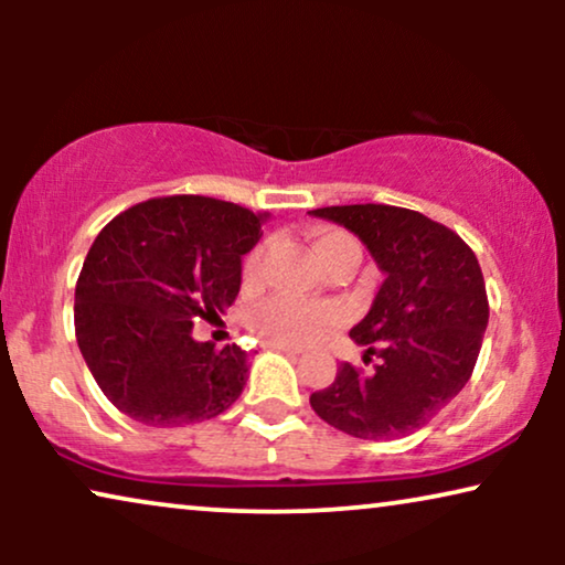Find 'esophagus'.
Listing matches in <instances>:
<instances>
[{"label": "esophagus", "instance_id": "34e87169", "mask_svg": "<svg viewBox=\"0 0 565 565\" xmlns=\"http://www.w3.org/2000/svg\"><path fill=\"white\" fill-rule=\"evenodd\" d=\"M267 347H269V350H277V352L288 354V358H298V354H300V350H296V347H288V344H275V342H267Z\"/></svg>", "mask_w": 565, "mask_h": 565}]
</instances>
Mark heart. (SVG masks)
Wrapping results in <instances>:
<instances>
[{"mask_svg": "<svg viewBox=\"0 0 565 565\" xmlns=\"http://www.w3.org/2000/svg\"><path fill=\"white\" fill-rule=\"evenodd\" d=\"M311 242L319 252L321 262L327 267L334 265L347 254H360V246L347 231L339 228H316L311 234ZM267 246L262 244L254 249L244 262V280L257 282L265 269ZM344 319L342 308L331 303H308V300L298 298H275L257 308L252 316V329L257 331L262 339L275 344H288V347H303L313 344L319 339L339 327Z\"/></svg>", "mask_w": 565, "mask_h": 565, "instance_id": "1", "label": "heart"}]
</instances>
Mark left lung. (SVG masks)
<instances>
[{"mask_svg":"<svg viewBox=\"0 0 565 565\" xmlns=\"http://www.w3.org/2000/svg\"><path fill=\"white\" fill-rule=\"evenodd\" d=\"M365 244L385 275L352 342L375 354L373 373L342 362L334 383L311 396L323 422L360 439L388 443L422 429L466 388L489 327L476 254L427 215L396 205L308 211Z\"/></svg>","mask_w":565,"mask_h":565,"instance_id":"left-lung-1","label":"left lung"}]
</instances>
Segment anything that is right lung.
Segmentation results:
<instances>
[{"mask_svg":"<svg viewBox=\"0 0 565 565\" xmlns=\"http://www.w3.org/2000/svg\"><path fill=\"white\" fill-rule=\"evenodd\" d=\"M269 213L174 195L128 207L99 231L74 292L76 344L113 406L146 427L213 419L242 396L236 344L192 339L242 288V259Z\"/></svg>","mask_w":565,"mask_h":565,"instance_id":"right-lung-1","label":"right lung"}]
</instances>
